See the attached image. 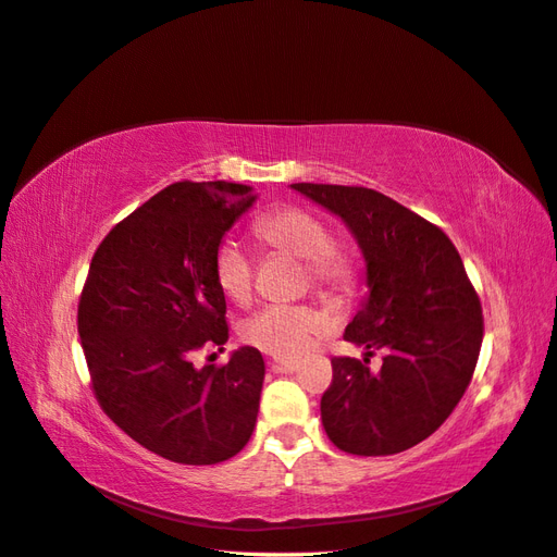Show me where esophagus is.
<instances>
[{
	"label": "esophagus",
	"mask_w": 557,
	"mask_h": 557,
	"mask_svg": "<svg viewBox=\"0 0 557 557\" xmlns=\"http://www.w3.org/2000/svg\"><path fill=\"white\" fill-rule=\"evenodd\" d=\"M272 369L278 374H293L299 369V362H295V360H274Z\"/></svg>",
	"instance_id": "esophagus-1"
}]
</instances>
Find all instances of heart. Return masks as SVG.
Instances as JSON below:
<instances>
[{
  "mask_svg": "<svg viewBox=\"0 0 557 557\" xmlns=\"http://www.w3.org/2000/svg\"><path fill=\"white\" fill-rule=\"evenodd\" d=\"M256 237L272 250L290 252L305 260L307 283L320 295L339 299L356 290L360 267L352 252L332 242L330 227L311 211L283 207L267 211L252 225ZM213 281L234 305H248L252 297V260L244 246L223 239L213 250ZM327 330V318L309 305H269L250 315L242 336L252 348L281 360L305 356L315 336Z\"/></svg>",
  "mask_w": 557,
  "mask_h": 557,
  "instance_id": "heart-1",
  "label": "heart"
}]
</instances>
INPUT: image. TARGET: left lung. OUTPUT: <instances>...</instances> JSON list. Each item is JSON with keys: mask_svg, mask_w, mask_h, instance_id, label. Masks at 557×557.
I'll use <instances>...</instances> for the list:
<instances>
[{"mask_svg": "<svg viewBox=\"0 0 557 557\" xmlns=\"http://www.w3.org/2000/svg\"><path fill=\"white\" fill-rule=\"evenodd\" d=\"M339 215L356 237L369 295L344 339L383 350L379 372L332 360L320 399L330 442L352 455H395L442 428L474 376L483 342L481 301L444 230L360 185L293 183Z\"/></svg>", "mask_w": 557, "mask_h": 557, "instance_id": "8db88e82", "label": "left lung"}]
</instances>
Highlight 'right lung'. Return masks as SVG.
I'll return each instance as SVG.
<instances>
[{"instance_id": "right-lung-1", "label": "right lung", "mask_w": 557, "mask_h": 557, "mask_svg": "<svg viewBox=\"0 0 557 557\" xmlns=\"http://www.w3.org/2000/svg\"><path fill=\"white\" fill-rule=\"evenodd\" d=\"M256 199L242 183H172L92 256L78 299L92 393L117 428L164 460L223 462L256 430L260 350L244 346L227 364H193L195 350H223L230 336L211 260Z\"/></svg>"}]
</instances>
